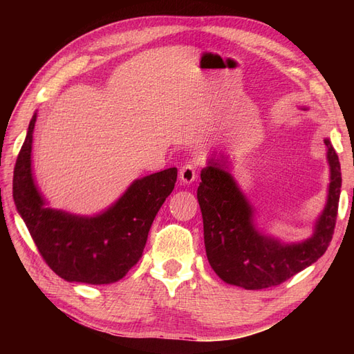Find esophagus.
<instances>
[{
  "mask_svg": "<svg viewBox=\"0 0 354 354\" xmlns=\"http://www.w3.org/2000/svg\"><path fill=\"white\" fill-rule=\"evenodd\" d=\"M181 183L183 185H190L192 181H195L198 177V171L196 167L194 164H186L183 165V168L180 169V174H178Z\"/></svg>",
  "mask_w": 354,
  "mask_h": 354,
  "instance_id": "esophagus-1",
  "label": "esophagus"
}]
</instances>
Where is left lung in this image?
Segmentation results:
<instances>
[{
	"mask_svg": "<svg viewBox=\"0 0 354 354\" xmlns=\"http://www.w3.org/2000/svg\"><path fill=\"white\" fill-rule=\"evenodd\" d=\"M330 183L328 202L316 221L315 233L299 243H282L260 233L254 209L220 159L208 160L201 171L198 202L203 220V241L212 270L226 283L245 289L281 285L325 254L334 234L341 192V167L329 138Z\"/></svg>",
	"mask_w": 354,
	"mask_h": 354,
	"instance_id": "1",
	"label": "left lung"
}]
</instances>
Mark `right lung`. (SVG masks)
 <instances>
[{
	"instance_id": "add662e5",
	"label": "right lung",
	"mask_w": 354,
	"mask_h": 354,
	"mask_svg": "<svg viewBox=\"0 0 354 354\" xmlns=\"http://www.w3.org/2000/svg\"><path fill=\"white\" fill-rule=\"evenodd\" d=\"M35 121L37 113L16 160L13 199L41 257L68 282L104 285L122 279L140 260L155 216L174 189L177 168L133 181L111 208L94 217L46 208L30 167Z\"/></svg>"
}]
</instances>
